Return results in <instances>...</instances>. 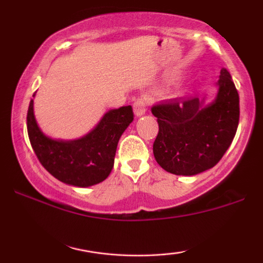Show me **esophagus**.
Returning <instances> with one entry per match:
<instances>
[{
    "mask_svg": "<svg viewBox=\"0 0 263 263\" xmlns=\"http://www.w3.org/2000/svg\"><path fill=\"white\" fill-rule=\"evenodd\" d=\"M147 110V104H146V100L144 99H137V100L135 101L134 104V112L137 117H140L143 115L144 112H146Z\"/></svg>",
    "mask_w": 263,
    "mask_h": 263,
    "instance_id": "obj_1",
    "label": "esophagus"
}]
</instances>
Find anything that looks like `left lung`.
Wrapping results in <instances>:
<instances>
[{
  "instance_id": "1",
  "label": "left lung",
  "mask_w": 263,
  "mask_h": 263,
  "mask_svg": "<svg viewBox=\"0 0 263 263\" xmlns=\"http://www.w3.org/2000/svg\"><path fill=\"white\" fill-rule=\"evenodd\" d=\"M218 95L205 105L199 98L173 99L153 105L159 131L153 155L164 171L195 176L210 170L230 147L238 126V92L225 68L220 71Z\"/></svg>"
}]
</instances>
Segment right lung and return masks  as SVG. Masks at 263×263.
I'll return each instance as SVG.
<instances>
[{"label":"right lung","mask_w":263,"mask_h":263,"mask_svg":"<svg viewBox=\"0 0 263 263\" xmlns=\"http://www.w3.org/2000/svg\"><path fill=\"white\" fill-rule=\"evenodd\" d=\"M132 121V107L122 106L107 111L84 137L53 140L38 127L32 99L27 112V131L32 148L45 170L60 182L85 188L101 183L111 173L117 143Z\"/></svg>","instance_id":"1"}]
</instances>
